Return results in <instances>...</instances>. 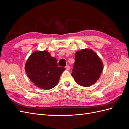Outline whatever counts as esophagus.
I'll return each instance as SVG.
<instances>
[{"mask_svg": "<svg viewBox=\"0 0 129 129\" xmlns=\"http://www.w3.org/2000/svg\"><path fill=\"white\" fill-rule=\"evenodd\" d=\"M65 68H66V69H67V70H69V69H70V66H69V65H67V66H66Z\"/></svg>", "mask_w": 129, "mask_h": 129, "instance_id": "esophagus-1", "label": "esophagus"}]
</instances>
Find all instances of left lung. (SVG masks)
Segmentation results:
<instances>
[{
    "label": "left lung",
    "mask_w": 129,
    "mask_h": 129,
    "mask_svg": "<svg viewBox=\"0 0 129 129\" xmlns=\"http://www.w3.org/2000/svg\"><path fill=\"white\" fill-rule=\"evenodd\" d=\"M103 68L102 62L92 50L84 49L76 52L72 75L77 83L89 87L99 79Z\"/></svg>",
    "instance_id": "1"
}]
</instances>
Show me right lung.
<instances>
[{"label":"right lung","mask_w":129,"mask_h":129,"mask_svg":"<svg viewBox=\"0 0 129 129\" xmlns=\"http://www.w3.org/2000/svg\"><path fill=\"white\" fill-rule=\"evenodd\" d=\"M64 70V67H58L56 58L46 50L34 52L25 65V71L30 81L36 86L45 90L57 85Z\"/></svg>","instance_id":"1"}]
</instances>
